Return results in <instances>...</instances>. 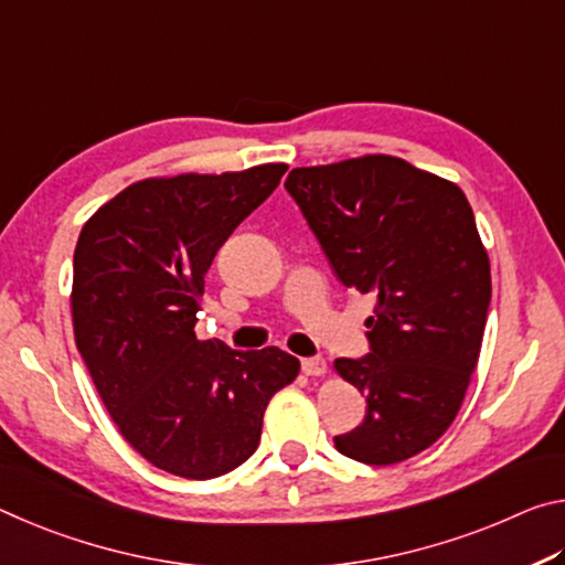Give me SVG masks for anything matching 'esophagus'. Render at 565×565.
I'll return each instance as SVG.
<instances>
[{
  "label": "esophagus",
  "instance_id": "esophagus-1",
  "mask_svg": "<svg viewBox=\"0 0 565 565\" xmlns=\"http://www.w3.org/2000/svg\"><path fill=\"white\" fill-rule=\"evenodd\" d=\"M300 367L305 375H322L328 370V363L322 358H302Z\"/></svg>",
  "mask_w": 565,
  "mask_h": 565
}]
</instances>
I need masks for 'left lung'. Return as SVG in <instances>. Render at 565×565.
<instances>
[{
    "label": "left lung",
    "instance_id": "obj_1",
    "mask_svg": "<svg viewBox=\"0 0 565 565\" xmlns=\"http://www.w3.org/2000/svg\"><path fill=\"white\" fill-rule=\"evenodd\" d=\"M322 253L350 290L375 298L370 353L335 370L367 397L335 448L391 466L433 446L456 418L491 305V265L463 190L387 154L285 180Z\"/></svg>",
    "mask_w": 565,
    "mask_h": 565
}]
</instances>
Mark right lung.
I'll list each match as a JSON object with an SVG mask.
<instances>
[{"mask_svg":"<svg viewBox=\"0 0 565 565\" xmlns=\"http://www.w3.org/2000/svg\"><path fill=\"white\" fill-rule=\"evenodd\" d=\"M288 164L129 184L74 247L77 350L119 433L154 468L225 476L257 450L270 397L300 363L280 348L198 340L217 249L273 195Z\"/></svg>","mask_w":565,"mask_h":565,"instance_id":"add662e5","label":"right lung"}]
</instances>
